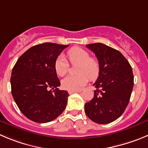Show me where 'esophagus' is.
I'll return each instance as SVG.
<instances>
[{
  "mask_svg": "<svg viewBox=\"0 0 148 148\" xmlns=\"http://www.w3.org/2000/svg\"><path fill=\"white\" fill-rule=\"evenodd\" d=\"M79 93V91H74V90H69V94H72V93Z\"/></svg>",
  "mask_w": 148,
  "mask_h": 148,
  "instance_id": "esophagus-1",
  "label": "esophagus"
}]
</instances>
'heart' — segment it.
Listing matches in <instances>:
<instances>
[{
	"instance_id": "1",
	"label": "heart",
	"mask_w": 148,
	"mask_h": 148,
	"mask_svg": "<svg viewBox=\"0 0 148 148\" xmlns=\"http://www.w3.org/2000/svg\"><path fill=\"white\" fill-rule=\"evenodd\" d=\"M68 56L71 63H79L78 75H69L61 82L62 87L68 90H79L87 84L88 78L94 80L100 71L97 60L90 58L89 52L79 47H73L68 52ZM55 69L58 75L63 77L69 70V63L63 55H59L55 62Z\"/></svg>"
}]
</instances>
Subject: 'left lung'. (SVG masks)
Returning a JSON list of instances; mask_svg holds the SVG:
<instances>
[{"label":"left lung","instance_id":"1","mask_svg":"<svg viewBox=\"0 0 148 148\" xmlns=\"http://www.w3.org/2000/svg\"><path fill=\"white\" fill-rule=\"evenodd\" d=\"M99 60V77L93 86L94 97L85 104L88 118L99 124L113 122L122 115L134 87L131 65L118 50L101 44L86 45Z\"/></svg>","mask_w":148,"mask_h":148}]
</instances>
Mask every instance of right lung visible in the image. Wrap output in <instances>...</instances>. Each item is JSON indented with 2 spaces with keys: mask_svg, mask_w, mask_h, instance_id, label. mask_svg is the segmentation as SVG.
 I'll return each instance as SVG.
<instances>
[{
  "mask_svg": "<svg viewBox=\"0 0 148 148\" xmlns=\"http://www.w3.org/2000/svg\"><path fill=\"white\" fill-rule=\"evenodd\" d=\"M69 46L40 44L27 49L15 63L11 77L12 94L21 112L30 121L50 122L66 109L69 95L58 88L60 82L55 62Z\"/></svg>",
  "mask_w": 148,
  "mask_h": 148,
  "instance_id": "obj_1",
  "label": "right lung"
}]
</instances>
